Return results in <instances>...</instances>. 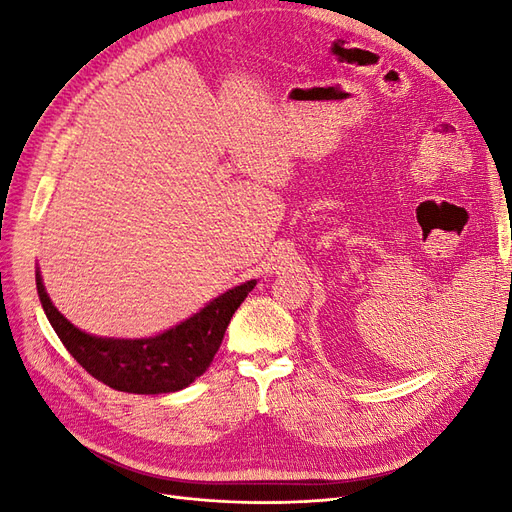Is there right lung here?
<instances>
[{"instance_id":"1","label":"right lung","mask_w":512,"mask_h":512,"mask_svg":"<svg viewBox=\"0 0 512 512\" xmlns=\"http://www.w3.org/2000/svg\"><path fill=\"white\" fill-rule=\"evenodd\" d=\"M38 297L61 344L87 374L115 391L175 393L203 376L220 350L228 322L256 282H245L213 299L198 314L149 339H106L79 331L61 316L36 273Z\"/></svg>"}]
</instances>
